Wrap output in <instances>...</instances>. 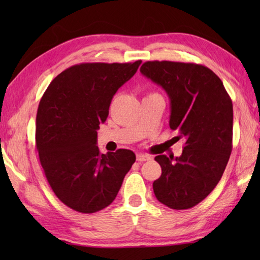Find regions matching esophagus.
Segmentation results:
<instances>
[{
    "label": "esophagus",
    "instance_id": "1",
    "mask_svg": "<svg viewBox=\"0 0 260 260\" xmlns=\"http://www.w3.org/2000/svg\"><path fill=\"white\" fill-rule=\"evenodd\" d=\"M150 159V157H149L148 155H143V153H138V155H136V160L138 161H147V160H149Z\"/></svg>",
    "mask_w": 260,
    "mask_h": 260
}]
</instances>
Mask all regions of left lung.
<instances>
[{"instance_id":"left-lung-1","label":"left lung","mask_w":260,"mask_h":260,"mask_svg":"<svg viewBox=\"0 0 260 260\" xmlns=\"http://www.w3.org/2000/svg\"><path fill=\"white\" fill-rule=\"evenodd\" d=\"M170 98V128L184 140L182 155H158L156 199L174 210L203 201L221 179L233 148V103L222 81L201 64L152 60L140 69Z\"/></svg>"}]
</instances>
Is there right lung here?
I'll return each instance as SVG.
<instances>
[{
	"label": "right lung",
	"instance_id": "1",
	"mask_svg": "<svg viewBox=\"0 0 260 260\" xmlns=\"http://www.w3.org/2000/svg\"><path fill=\"white\" fill-rule=\"evenodd\" d=\"M141 63L73 65L42 96L35 125L39 158L52 191L74 211L94 213L109 206L134 164L133 151L101 153L96 143L113 95Z\"/></svg>",
	"mask_w": 260,
	"mask_h": 260
}]
</instances>
